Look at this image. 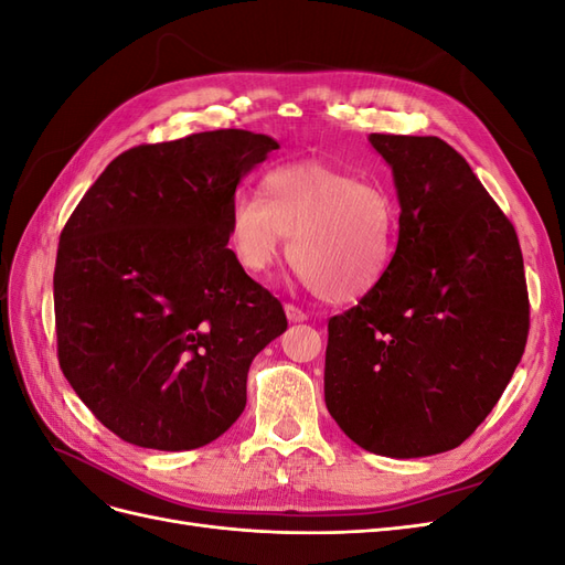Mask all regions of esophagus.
I'll return each mask as SVG.
<instances>
[{
    "instance_id": "1",
    "label": "esophagus",
    "mask_w": 565,
    "mask_h": 565,
    "mask_svg": "<svg viewBox=\"0 0 565 565\" xmlns=\"http://www.w3.org/2000/svg\"><path fill=\"white\" fill-rule=\"evenodd\" d=\"M285 316H287L289 322H303L306 318H309V316H306V311H301L299 306H295V303H285Z\"/></svg>"
}]
</instances>
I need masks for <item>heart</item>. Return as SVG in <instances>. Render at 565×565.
<instances>
[{"instance_id":"heart-1","label":"heart","mask_w":565,"mask_h":565,"mask_svg":"<svg viewBox=\"0 0 565 565\" xmlns=\"http://www.w3.org/2000/svg\"><path fill=\"white\" fill-rule=\"evenodd\" d=\"M398 207L380 185L328 164L301 162L268 172L259 195L228 204V247L252 276H266L285 252L330 303L361 301L388 276L396 256Z\"/></svg>"}]
</instances>
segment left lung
Segmentation results:
<instances>
[{
  "instance_id": "8db88e82",
  "label": "left lung",
  "mask_w": 565,
  "mask_h": 565,
  "mask_svg": "<svg viewBox=\"0 0 565 565\" xmlns=\"http://www.w3.org/2000/svg\"><path fill=\"white\" fill-rule=\"evenodd\" d=\"M401 204L384 282L330 318L324 405L355 446L415 459L457 448L498 405L527 339L511 221L436 136L370 134Z\"/></svg>"
}]
</instances>
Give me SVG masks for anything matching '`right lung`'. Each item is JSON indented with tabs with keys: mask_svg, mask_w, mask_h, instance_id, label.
I'll return each mask as SVG.
<instances>
[{
	"mask_svg": "<svg viewBox=\"0 0 565 565\" xmlns=\"http://www.w3.org/2000/svg\"><path fill=\"white\" fill-rule=\"evenodd\" d=\"M276 148L245 129L131 148L67 218L54 270L58 363L122 440L193 450L243 415L254 355L287 318L235 262L226 221L237 183Z\"/></svg>",
	"mask_w": 565,
	"mask_h": 565,
	"instance_id": "add662e5",
	"label": "right lung"
}]
</instances>
